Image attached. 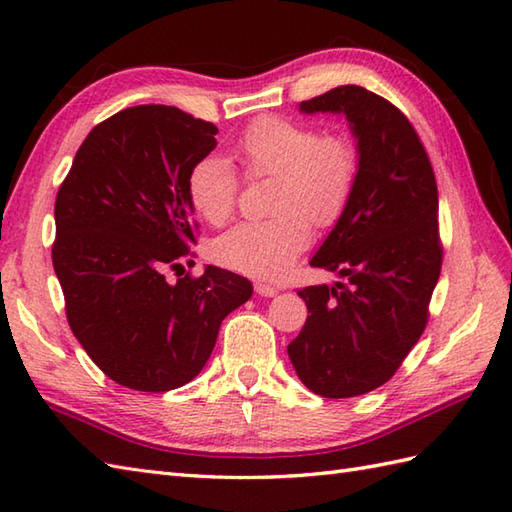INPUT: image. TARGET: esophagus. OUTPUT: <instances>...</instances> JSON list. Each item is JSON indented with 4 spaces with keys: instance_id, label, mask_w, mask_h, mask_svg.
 I'll return each instance as SVG.
<instances>
[{
    "instance_id": "obj_1",
    "label": "esophagus",
    "mask_w": 512,
    "mask_h": 512,
    "mask_svg": "<svg viewBox=\"0 0 512 512\" xmlns=\"http://www.w3.org/2000/svg\"><path fill=\"white\" fill-rule=\"evenodd\" d=\"M255 292L259 297H275L277 295V288L273 284H266V281H257L255 284Z\"/></svg>"
}]
</instances>
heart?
<instances>
[{"label":"heart","mask_w":512,"mask_h":512,"mask_svg":"<svg viewBox=\"0 0 512 512\" xmlns=\"http://www.w3.org/2000/svg\"><path fill=\"white\" fill-rule=\"evenodd\" d=\"M237 156L250 178L275 176L270 211L277 215L233 226L215 239L211 255L237 273L275 277L310 244V222L332 226L345 213L358 178V151L347 136L264 116L246 127ZM187 193L195 213L220 226L237 206V173L228 160L206 156L191 167Z\"/></svg>","instance_id":"b5f03b06"}]
</instances>
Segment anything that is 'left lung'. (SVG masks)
Returning <instances> with one entry per match:
<instances>
[{"label": "left lung", "instance_id": "obj_1", "mask_svg": "<svg viewBox=\"0 0 512 512\" xmlns=\"http://www.w3.org/2000/svg\"><path fill=\"white\" fill-rule=\"evenodd\" d=\"M299 112L347 118L358 178L310 259L347 277V286L299 290L308 319L288 356L314 394L352 398L387 383L427 325L442 266L436 176L405 114L361 85H339Z\"/></svg>", "mask_w": 512, "mask_h": 512}]
</instances>
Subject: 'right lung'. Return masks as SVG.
I'll use <instances>...</instances> for the list:
<instances>
[{
	"label": "right lung",
	"instance_id": "add662e5",
	"mask_svg": "<svg viewBox=\"0 0 512 512\" xmlns=\"http://www.w3.org/2000/svg\"><path fill=\"white\" fill-rule=\"evenodd\" d=\"M217 127L169 105H136L83 140L54 204V273L76 339L103 374L169 391L202 372L250 281L206 266L169 284L195 242L187 178Z\"/></svg>",
	"mask_w": 512,
	"mask_h": 512
}]
</instances>
